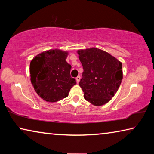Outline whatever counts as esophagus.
I'll list each match as a JSON object with an SVG mask.
<instances>
[{
	"mask_svg": "<svg viewBox=\"0 0 154 154\" xmlns=\"http://www.w3.org/2000/svg\"><path fill=\"white\" fill-rule=\"evenodd\" d=\"M80 79H81L80 76H77V77H76V81H77V83H79V81H80Z\"/></svg>",
	"mask_w": 154,
	"mask_h": 154,
	"instance_id": "obj_1",
	"label": "esophagus"
}]
</instances>
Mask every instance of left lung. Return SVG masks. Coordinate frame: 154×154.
Wrapping results in <instances>:
<instances>
[{
	"label": "left lung",
	"instance_id": "1",
	"mask_svg": "<svg viewBox=\"0 0 154 154\" xmlns=\"http://www.w3.org/2000/svg\"><path fill=\"white\" fill-rule=\"evenodd\" d=\"M83 66L79 86L88 102L99 106L113 97L123 78L122 64L102 49L92 48L77 50Z\"/></svg>",
	"mask_w": 154,
	"mask_h": 154
}]
</instances>
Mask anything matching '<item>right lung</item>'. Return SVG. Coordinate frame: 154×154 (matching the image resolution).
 <instances>
[{
	"label": "right lung",
	"instance_id": "right-lung-1",
	"mask_svg": "<svg viewBox=\"0 0 154 154\" xmlns=\"http://www.w3.org/2000/svg\"><path fill=\"white\" fill-rule=\"evenodd\" d=\"M69 52L49 49L33 58L30 64V81L43 100L55 103L69 96L76 80L70 75L71 66L66 61Z\"/></svg>",
	"mask_w": 154,
	"mask_h": 154
}]
</instances>
